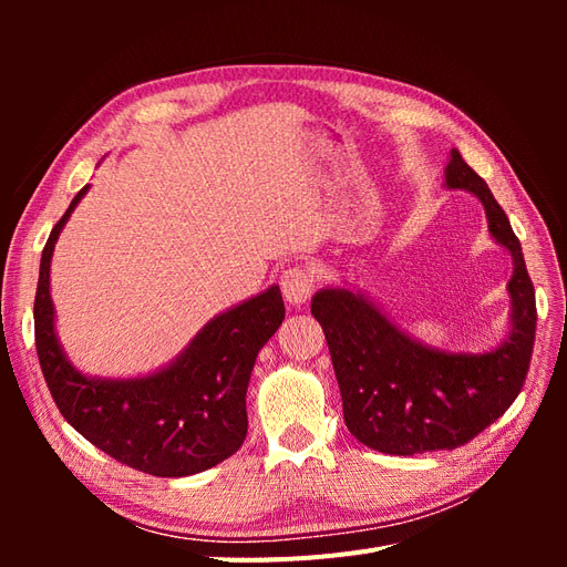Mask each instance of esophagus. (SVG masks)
<instances>
[{
    "label": "esophagus",
    "mask_w": 567,
    "mask_h": 567,
    "mask_svg": "<svg viewBox=\"0 0 567 567\" xmlns=\"http://www.w3.org/2000/svg\"><path fill=\"white\" fill-rule=\"evenodd\" d=\"M281 290L288 305L302 307L315 290V271L307 267H290L281 277Z\"/></svg>",
    "instance_id": "1"
}]
</instances>
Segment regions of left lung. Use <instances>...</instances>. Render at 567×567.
I'll return each mask as SVG.
<instances>
[{"instance_id": "left-lung-1", "label": "left lung", "mask_w": 567, "mask_h": 567, "mask_svg": "<svg viewBox=\"0 0 567 567\" xmlns=\"http://www.w3.org/2000/svg\"><path fill=\"white\" fill-rule=\"evenodd\" d=\"M444 186L483 203L489 236L511 252V315L499 346L483 352L427 346L348 281L312 296V315L329 342L348 431L383 454L414 456L471 442L518 398L535 346V288L506 213L456 148L444 167Z\"/></svg>"}]
</instances>
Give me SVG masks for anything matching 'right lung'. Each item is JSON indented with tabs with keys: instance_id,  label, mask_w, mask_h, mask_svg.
Returning a JSON list of instances; mask_svg holds the SVG:
<instances>
[{
	"instance_id": "obj_1",
	"label": "right lung",
	"mask_w": 567,
	"mask_h": 567,
	"mask_svg": "<svg viewBox=\"0 0 567 567\" xmlns=\"http://www.w3.org/2000/svg\"><path fill=\"white\" fill-rule=\"evenodd\" d=\"M87 192L90 184L51 229L40 262L35 342L51 398L84 440L130 468L158 477L208 471L246 440V392L257 352L284 321L281 288L274 284L215 315L156 371L132 379L82 373L56 333L49 271L65 221Z\"/></svg>"
}]
</instances>
